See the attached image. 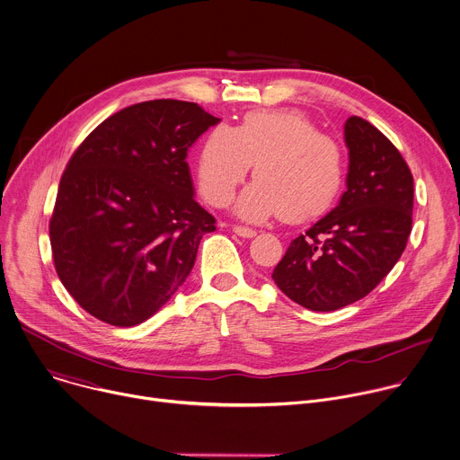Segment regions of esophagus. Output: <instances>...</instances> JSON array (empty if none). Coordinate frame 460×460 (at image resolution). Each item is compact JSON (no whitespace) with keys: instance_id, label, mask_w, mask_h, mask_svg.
Returning <instances> with one entry per match:
<instances>
[{"instance_id":"1","label":"esophagus","mask_w":460,"mask_h":460,"mask_svg":"<svg viewBox=\"0 0 460 460\" xmlns=\"http://www.w3.org/2000/svg\"><path fill=\"white\" fill-rule=\"evenodd\" d=\"M233 233H234V234H238V236H242V238H252V236L256 234V231H254V229H251V227H243V226H234V227H233Z\"/></svg>"}]
</instances>
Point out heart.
<instances>
[{
  "label": "heart",
  "mask_w": 460,
  "mask_h": 460,
  "mask_svg": "<svg viewBox=\"0 0 460 460\" xmlns=\"http://www.w3.org/2000/svg\"><path fill=\"white\" fill-rule=\"evenodd\" d=\"M251 164L249 184L236 213L263 222L281 213L287 222H305L327 213L345 182V159L338 142L301 111H251L236 128L217 124L197 157L200 195L211 206H226Z\"/></svg>",
  "instance_id": "obj_1"
}]
</instances>
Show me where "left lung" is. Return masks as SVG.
Segmentation results:
<instances>
[{
    "label": "left lung",
    "mask_w": 460,
    "mask_h": 460,
    "mask_svg": "<svg viewBox=\"0 0 460 460\" xmlns=\"http://www.w3.org/2000/svg\"><path fill=\"white\" fill-rule=\"evenodd\" d=\"M347 191L274 267L279 290L301 307L338 311L365 297L401 258L413 211V177L399 149L368 120L345 122Z\"/></svg>",
    "instance_id": "1"
}]
</instances>
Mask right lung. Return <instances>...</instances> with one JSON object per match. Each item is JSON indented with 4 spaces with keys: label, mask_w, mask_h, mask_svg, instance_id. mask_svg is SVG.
<instances>
[{
    "label": "right lung",
    "mask_w": 460,
    "mask_h": 460,
    "mask_svg": "<svg viewBox=\"0 0 460 460\" xmlns=\"http://www.w3.org/2000/svg\"><path fill=\"white\" fill-rule=\"evenodd\" d=\"M220 119L195 102L155 99L102 120L75 149L50 218L58 276L93 318L135 327L190 276L217 220L186 163Z\"/></svg>",
    "instance_id": "1"
}]
</instances>
